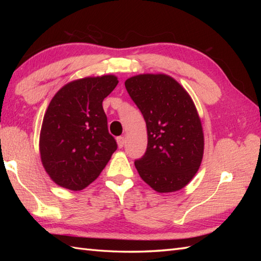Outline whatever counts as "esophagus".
I'll return each instance as SVG.
<instances>
[{
	"mask_svg": "<svg viewBox=\"0 0 261 261\" xmlns=\"http://www.w3.org/2000/svg\"><path fill=\"white\" fill-rule=\"evenodd\" d=\"M116 141H118V146H119V148H122V147L124 146L125 138H124V137H118V138H116Z\"/></svg>",
	"mask_w": 261,
	"mask_h": 261,
	"instance_id": "esophagus-1",
	"label": "esophagus"
}]
</instances>
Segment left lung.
I'll list each match as a JSON object with an SVG mask.
<instances>
[{
    "label": "left lung",
    "instance_id": "left-lung-1",
    "mask_svg": "<svg viewBox=\"0 0 261 261\" xmlns=\"http://www.w3.org/2000/svg\"><path fill=\"white\" fill-rule=\"evenodd\" d=\"M125 88L146 121L148 145L135 165L141 178L159 193L186 186L201 166L204 136L191 96L164 74L125 81Z\"/></svg>",
    "mask_w": 261,
    "mask_h": 261
}]
</instances>
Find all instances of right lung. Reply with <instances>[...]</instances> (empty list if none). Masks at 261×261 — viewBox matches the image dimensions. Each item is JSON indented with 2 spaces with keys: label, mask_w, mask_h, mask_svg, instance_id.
Segmentation results:
<instances>
[{
  "label": "right lung",
  "mask_w": 261,
  "mask_h": 261,
  "mask_svg": "<svg viewBox=\"0 0 261 261\" xmlns=\"http://www.w3.org/2000/svg\"><path fill=\"white\" fill-rule=\"evenodd\" d=\"M118 83L113 75L86 77L66 84L53 97L39 146L43 167L57 185L70 191L85 188L118 148L102 107Z\"/></svg>",
  "instance_id": "right-lung-1"
}]
</instances>
